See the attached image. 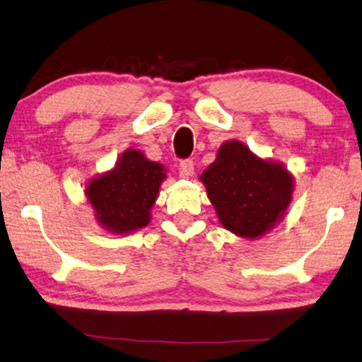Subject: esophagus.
I'll return each instance as SVG.
<instances>
[{
	"instance_id": "1",
	"label": "esophagus",
	"mask_w": 362,
	"mask_h": 362,
	"mask_svg": "<svg viewBox=\"0 0 362 362\" xmlns=\"http://www.w3.org/2000/svg\"><path fill=\"white\" fill-rule=\"evenodd\" d=\"M195 174V167H193V160L192 159H183L180 163V175L182 177H192Z\"/></svg>"
}]
</instances>
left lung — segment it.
Returning a JSON list of instances; mask_svg holds the SVG:
<instances>
[{
  "label": "left lung",
  "instance_id": "left-lung-1",
  "mask_svg": "<svg viewBox=\"0 0 362 362\" xmlns=\"http://www.w3.org/2000/svg\"><path fill=\"white\" fill-rule=\"evenodd\" d=\"M199 180L223 228L244 239H258L281 223L294 192L284 164L258 158L237 139L221 144Z\"/></svg>",
  "mask_w": 362,
  "mask_h": 362
}]
</instances>
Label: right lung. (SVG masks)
Wrapping results in <instances>:
<instances>
[{
  "mask_svg": "<svg viewBox=\"0 0 362 362\" xmlns=\"http://www.w3.org/2000/svg\"><path fill=\"white\" fill-rule=\"evenodd\" d=\"M165 177L163 164L149 160L141 151L127 149L110 170L88 182L84 193L99 226L112 234H129L151 223Z\"/></svg>",
  "mask_w": 362,
  "mask_h": 362,
  "instance_id": "add662e5",
  "label": "right lung"
}]
</instances>
